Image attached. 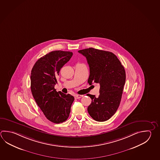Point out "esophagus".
I'll return each instance as SVG.
<instances>
[{
    "label": "esophagus",
    "mask_w": 160,
    "mask_h": 160,
    "mask_svg": "<svg viewBox=\"0 0 160 160\" xmlns=\"http://www.w3.org/2000/svg\"><path fill=\"white\" fill-rule=\"evenodd\" d=\"M83 97V95H79V94H76L75 95V99H79V98H82Z\"/></svg>",
    "instance_id": "esophagus-1"
}]
</instances>
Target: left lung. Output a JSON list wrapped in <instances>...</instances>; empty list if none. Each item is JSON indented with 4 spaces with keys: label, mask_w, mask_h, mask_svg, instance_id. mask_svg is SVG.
<instances>
[{
    "label": "left lung",
    "mask_w": 160,
    "mask_h": 160,
    "mask_svg": "<svg viewBox=\"0 0 160 160\" xmlns=\"http://www.w3.org/2000/svg\"><path fill=\"white\" fill-rule=\"evenodd\" d=\"M87 58L89 66V84L100 85V95L87 94L92 102L88 112L98 122L108 121L117 112L121 102L126 82V72L117 57L110 51L94 48L78 51Z\"/></svg>",
    "instance_id": "1"
}]
</instances>
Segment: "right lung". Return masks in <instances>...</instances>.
Wrapping results in <instances>:
<instances>
[{
    "label": "right lung",
    "mask_w": 160,
    "mask_h": 160,
    "mask_svg": "<svg viewBox=\"0 0 160 160\" xmlns=\"http://www.w3.org/2000/svg\"><path fill=\"white\" fill-rule=\"evenodd\" d=\"M70 51H51L39 58L34 64L30 75V88L37 105L46 118L60 123L69 117L74 97L54 88L62 67L72 56Z\"/></svg>",
    "instance_id": "1"
}]
</instances>
